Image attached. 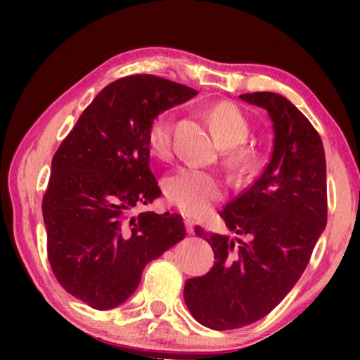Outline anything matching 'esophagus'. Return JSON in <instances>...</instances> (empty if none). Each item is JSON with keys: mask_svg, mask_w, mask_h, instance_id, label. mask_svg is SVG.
<instances>
[{"mask_svg": "<svg viewBox=\"0 0 360 360\" xmlns=\"http://www.w3.org/2000/svg\"><path fill=\"white\" fill-rule=\"evenodd\" d=\"M185 228H186V233L193 234V231H195V221L191 219L190 216H186V218H185Z\"/></svg>", "mask_w": 360, "mask_h": 360, "instance_id": "1", "label": "esophagus"}]
</instances>
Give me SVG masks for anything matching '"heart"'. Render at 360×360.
<instances>
[{"label": "heart", "instance_id": "heart-1", "mask_svg": "<svg viewBox=\"0 0 360 360\" xmlns=\"http://www.w3.org/2000/svg\"><path fill=\"white\" fill-rule=\"evenodd\" d=\"M216 137L224 147H238L244 144L249 136V122L238 106L231 103H218L210 111ZM174 120L169 112L155 116L147 129V144L154 155L167 157L172 149ZM238 160L248 159V152L236 150ZM167 196L172 203L185 213H203L214 201L223 196V180L213 172L185 165L176 169L165 184Z\"/></svg>", "mask_w": 360, "mask_h": 360}]
</instances>
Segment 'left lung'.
I'll use <instances>...</instances> for the list:
<instances>
[{
  "instance_id": "8db88e82",
  "label": "left lung",
  "mask_w": 360,
  "mask_h": 360,
  "mask_svg": "<svg viewBox=\"0 0 360 360\" xmlns=\"http://www.w3.org/2000/svg\"><path fill=\"white\" fill-rule=\"evenodd\" d=\"M239 98L269 112L274 150L262 175L219 213L234 238L195 229L216 262L186 280L184 298L196 321L216 331L272 311L302 277L328 219L326 159L311 122L278 93Z\"/></svg>"
}]
</instances>
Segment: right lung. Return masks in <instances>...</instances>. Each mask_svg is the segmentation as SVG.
Segmentation results:
<instances>
[{"mask_svg":"<svg viewBox=\"0 0 360 360\" xmlns=\"http://www.w3.org/2000/svg\"><path fill=\"white\" fill-rule=\"evenodd\" d=\"M195 95L160 77L120 78L98 93L53 155L42 200L49 262L88 307H120L146 265L185 238L180 214L131 218L129 211L162 195L150 170L149 124Z\"/></svg>","mask_w":360,"mask_h":360,"instance_id":"1","label":"right lung"}]
</instances>
